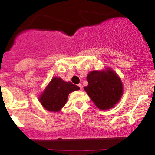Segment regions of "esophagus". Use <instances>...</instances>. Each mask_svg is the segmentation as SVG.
<instances>
[{"mask_svg": "<svg viewBox=\"0 0 155 155\" xmlns=\"http://www.w3.org/2000/svg\"><path fill=\"white\" fill-rule=\"evenodd\" d=\"M78 87H80V90H81V89H82V84L80 83V84H78Z\"/></svg>", "mask_w": 155, "mask_h": 155, "instance_id": "esophagus-1", "label": "esophagus"}]
</instances>
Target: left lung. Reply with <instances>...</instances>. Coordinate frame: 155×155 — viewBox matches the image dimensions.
I'll use <instances>...</instances> for the list:
<instances>
[{
  "label": "left lung",
  "instance_id": "left-lung-1",
  "mask_svg": "<svg viewBox=\"0 0 155 155\" xmlns=\"http://www.w3.org/2000/svg\"><path fill=\"white\" fill-rule=\"evenodd\" d=\"M88 85L84 90L99 109L114 107L123 94V84L118 75L111 70L92 71L87 77Z\"/></svg>",
  "mask_w": 155,
  "mask_h": 155
}]
</instances>
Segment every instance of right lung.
Instances as JSON below:
<instances>
[{"mask_svg":"<svg viewBox=\"0 0 155 155\" xmlns=\"http://www.w3.org/2000/svg\"><path fill=\"white\" fill-rule=\"evenodd\" d=\"M79 89V87L71 82H66L61 78H54L51 80L39 100L48 111H58L66 103L69 93Z\"/></svg>","mask_w":155,"mask_h":155,"instance_id":"right-lung-1","label":"right lung"}]
</instances>
